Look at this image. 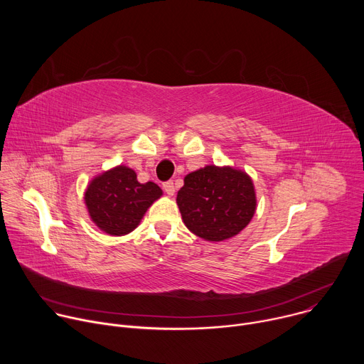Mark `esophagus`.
Segmentation results:
<instances>
[{"label":"esophagus","instance_id":"1","mask_svg":"<svg viewBox=\"0 0 364 364\" xmlns=\"http://www.w3.org/2000/svg\"><path fill=\"white\" fill-rule=\"evenodd\" d=\"M163 187H164V191H166L168 196H174V193H176V186H174V183H173V181H167V183H164V184H163Z\"/></svg>","mask_w":364,"mask_h":364}]
</instances>
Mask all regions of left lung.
<instances>
[{
    "instance_id": "left-lung-1",
    "label": "left lung",
    "mask_w": 364,
    "mask_h": 364,
    "mask_svg": "<svg viewBox=\"0 0 364 364\" xmlns=\"http://www.w3.org/2000/svg\"><path fill=\"white\" fill-rule=\"evenodd\" d=\"M177 205L186 228L209 242L239 235L256 212L252 178L235 167L205 166L184 177Z\"/></svg>"
}]
</instances>
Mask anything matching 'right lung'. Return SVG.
Returning <instances> with one entry per match:
<instances>
[{"instance_id":"1","label":"right lung","mask_w":364,"mask_h":364,"mask_svg":"<svg viewBox=\"0 0 364 364\" xmlns=\"http://www.w3.org/2000/svg\"><path fill=\"white\" fill-rule=\"evenodd\" d=\"M161 196L157 184H142L132 168L117 166L93 177L83 198L90 220L102 232L124 236L136 229L151 204Z\"/></svg>"}]
</instances>
